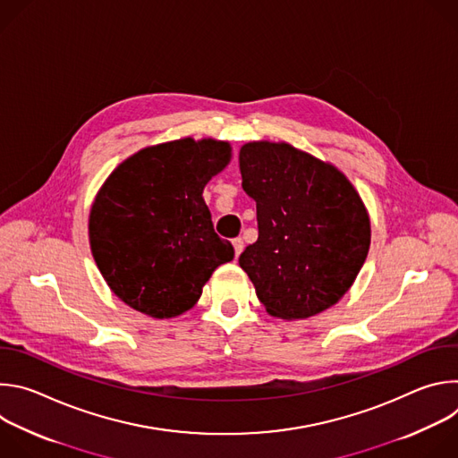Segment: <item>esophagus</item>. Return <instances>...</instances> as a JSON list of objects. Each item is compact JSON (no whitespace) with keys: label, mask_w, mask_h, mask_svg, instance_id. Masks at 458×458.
Segmentation results:
<instances>
[{"label":"esophagus","mask_w":458,"mask_h":458,"mask_svg":"<svg viewBox=\"0 0 458 458\" xmlns=\"http://www.w3.org/2000/svg\"><path fill=\"white\" fill-rule=\"evenodd\" d=\"M232 246H233V253H235V257H239V255H241V251H242V248H244V242H242V239H241V237H237V239H233V241H232Z\"/></svg>","instance_id":"1"}]
</instances>
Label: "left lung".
I'll use <instances>...</instances> for the list:
<instances>
[{"label":"left lung","instance_id":"left-lung-1","mask_svg":"<svg viewBox=\"0 0 458 458\" xmlns=\"http://www.w3.org/2000/svg\"><path fill=\"white\" fill-rule=\"evenodd\" d=\"M239 168L259 225L239 267L260 304L284 320L337 304L355 283L371 241L369 214L352 181L335 165L284 141L242 145Z\"/></svg>","mask_w":458,"mask_h":458}]
</instances>
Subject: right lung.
Wrapping results in <instances>:
<instances>
[{
	"label": "right lung",
	"mask_w": 458,
	"mask_h": 458,
	"mask_svg": "<svg viewBox=\"0 0 458 458\" xmlns=\"http://www.w3.org/2000/svg\"><path fill=\"white\" fill-rule=\"evenodd\" d=\"M232 159V145L182 138L141 148L96 193L89 241L108 288L152 318L195 306L233 248L214 232L207 182Z\"/></svg>",
	"instance_id": "add662e5"
}]
</instances>
